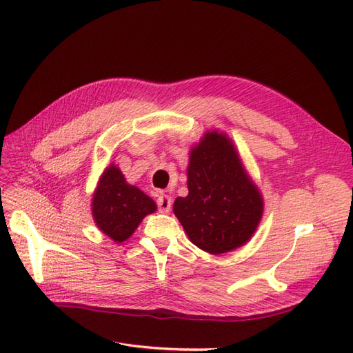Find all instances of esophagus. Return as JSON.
I'll return each instance as SVG.
<instances>
[{"label":"esophagus","instance_id":"esophagus-1","mask_svg":"<svg viewBox=\"0 0 353 353\" xmlns=\"http://www.w3.org/2000/svg\"><path fill=\"white\" fill-rule=\"evenodd\" d=\"M170 206H172V199H170L168 194H160L157 197V208L160 212H169Z\"/></svg>","mask_w":353,"mask_h":353}]
</instances>
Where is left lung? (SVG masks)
<instances>
[{
  "label": "left lung",
  "instance_id": "8db88e82",
  "mask_svg": "<svg viewBox=\"0 0 353 353\" xmlns=\"http://www.w3.org/2000/svg\"><path fill=\"white\" fill-rule=\"evenodd\" d=\"M187 178L188 196L175 200L174 213L191 243L210 254L248 243L261 222L263 199L227 134L201 137L190 152Z\"/></svg>",
  "mask_w": 353,
  "mask_h": 353
}]
</instances>
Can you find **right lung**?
Segmentation results:
<instances>
[{
	"mask_svg": "<svg viewBox=\"0 0 353 353\" xmlns=\"http://www.w3.org/2000/svg\"><path fill=\"white\" fill-rule=\"evenodd\" d=\"M91 206L97 227L116 243L130 239L144 216L156 210L154 200L128 184L121 169L114 165L103 172Z\"/></svg>",
	"mask_w": 353,
	"mask_h": 353,
	"instance_id": "add662e5",
	"label": "right lung"
}]
</instances>
